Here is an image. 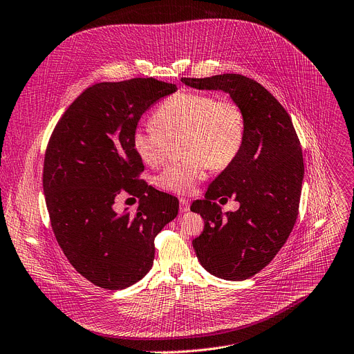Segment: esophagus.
Here are the masks:
<instances>
[{"mask_svg":"<svg viewBox=\"0 0 354 354\" xmlns=\"http://www.w3.org/2000/svg\"><path fill=\"white\" fill-rule=\"evenodd\" d=\"M179 209H180V213L189 212V201L180 199V201H179Z\"/></svg>","mask_w":354,"mask_h":354,"instance_id":"esophagus-1","label":"esophagus"}]
</instances>
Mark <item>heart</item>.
I'll return each mask as SVG.
<instances>
[{
  "label": "heart",
  "instance_id": "heart-1",
  "mask_svg": "<svg viewBox=\"0 0 354 354\" xmlns=\"http://www.w3.org/2000/svg\"><path fill=\"white\" fill-rule=\"evenodd\" d=\"M153 121L140 124L131 145L147 165H158L171 141L182 138V160L168 164L155 176V185L186 195L203 182L210 167L223 169L239 156L245 138L241 106L209 91H178L159 104Z\"/></svg>",
  "mask_w": 354,
  "mask_h": 354
}]
</instances>
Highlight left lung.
Segmentation results:
<instances>
[{
    "mask_svg": "<svg viewBox=\"0 0 354 354\" xmlns=\"http://www.w3.org/2000/svg\"><path fill=\"white\" fill-rule=\"evenodd\" d=\"M182 83L226 91L244 111L239 156L212 182L205 199L190 206L205 218L202 234L192 241L202 267L214 277L243 281L271 263L295 226L304 179L301 142L286 110L255 80L224 73L182 77ZM220 196H234L239 210L223 215L214 202Z\"/></svg>",
    "mask_w": 354,
    "mask_h": 354,
    "instance_id": "1",
    "label": "left lung"
}]
</instances>
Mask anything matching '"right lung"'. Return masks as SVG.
<instances>
[{
	"label": "right lung",
	"instance_id": "obj_1",
	"mask_svg": "<svg viewBox=\"0 0 354 354\" xmlns=\"http://www.w3.org/2000/svg\"><path fill=\"white\" fill-rule=\"evenodd\" d=\"M176 84L153 77L87 87L57 121L44 160V194L56 241L73 268L104 289H124L151 270L156 234L179 202L140 179L131 145L141 115ZM122 193L140 198L136 215H118Z\"/></svg>",
	"mask_w": 354,
	"mask_h": 354
}]
</instances>
